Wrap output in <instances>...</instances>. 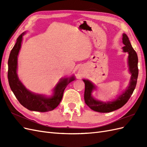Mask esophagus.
I'll list each match as a JSON object with an SVG mask.
<instances>
[{
    "label": "esophagus",
    "instance_id": "34e87169",
    "mask_svg": "<svg viewBox=\"0 0 147 147\" xmlns=\"http://www.w3.org/2000/svg\"><path fill=\"white\" fill-rule=\"evenodd\" d=\"M84 74V70L82 67H79L77 70V75L78 77H82Z\"/></svg>",
    "mask_w": 147,
    "mask_h": 147
}]
</instances>
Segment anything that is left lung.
Returning <instances> with one entry per match:
<instances>
[{
    "label": "left lung",
    "mask_w": 147,
    "mask_h": 147,
    "mask_svg": "<svg viewBox=\"0 0 147 147\" xmlns=\"http://www.w3.org/2000/svg\"><path fill=\"white\" fill-rule=\"evenodd\" d=\"M122 42L124 47L123 51L128 53L127 65L129 72L131 75L129 85L125 90L116 98L109 101H101L96 99L92 96V91L96 90V86L89 80L83 79L85 84L84 99L86 104L92 110L100 113H109L121 108L129 99L134 92L137 84L139 74L138 70V57L136 52L132 48L131 42L126 34H123Z\"/></svg>",
    "instance_id": "obj_1"
}]
</instances>
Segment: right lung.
I'll use <instances>...</instances> for the list:
<instances>
[{"instance_id":"obj_1","label":"right lung","mask_w":147,"mask_h":147,"mask_svg":"<svg viewBox=\"0 0 147 147\" xmlns=\"http://www.w3.org/2000/svg\"><path fill=\"white\" fill-rule=\"evenodd\" d=\"M22 33L18 37L15 46L10 52L8 61V79L11 91L20 103L25 108L35 112H46L54 110L59 104L63 96L65 88L75 77L61 78L50 95L33 92L29 91L21 82L17 74L18 56L21 47L23 35Z\"/></svg>"}]
</instances>
